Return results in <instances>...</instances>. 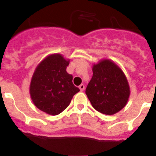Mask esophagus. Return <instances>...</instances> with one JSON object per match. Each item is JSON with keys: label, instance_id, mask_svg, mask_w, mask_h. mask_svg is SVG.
Segmentation results:
<instances>
[{"label": "esophagus", "instance_id": "1", "mask_svg": "<svg viewBox=\"0 0 156 156\" xmlns=\"http://www.w3.org/2000/svg\"><path fill=\"white\" fill-rule=\"evenodd\" d=\"M79 88L80 90V91H83L84 89H85V86L83 84H81V85L79 86Z\"/></svg>", "mask_w": 156, "mask_h": 156}]
</instances>
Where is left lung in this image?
Returning <instances> with one entry per match:
<instances>
[{"label":"left lung","instance_id":"1","mask_svg":"<svg viewBox=\"0 0 156 156\" xmlns=\"http://www.w3.org/2000/svg\"><path fill=\"white\" fill-rule=\"evenodd\" d=\"M94 74L86 94L93 108L108 115L117 114L126 106L130 87L123 70L114 61L103 58L93 65Z\"/></svg>","mask_w":156,"mask_h":156}]
</instances>
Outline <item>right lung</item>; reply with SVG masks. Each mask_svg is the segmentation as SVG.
Listing matches in <instances>:
<instances>
[{
  "instance_id": "add662e5",
  "label": "right lung",
  "mask_w": 156,
  "mask_h": 156,
  "mask_svg": "<svg viewBox=\"0 0 156 156\" xmlns=\"http://www.w3.org/2000/svg\"><path fill=\"white\" fill-rule=\"evenodd\" d=\"M69 59L59 53L50 54L35 68L29 87L31 99L40 111L57 115L69 105L80 89L66 72Z\"/></svg>"
}]
</instances>
